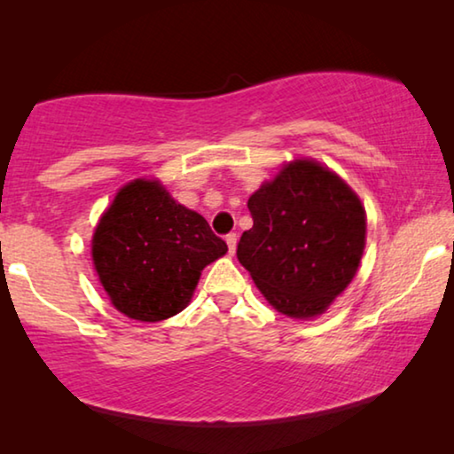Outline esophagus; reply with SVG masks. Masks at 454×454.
Returning a JSON list of instances; mask_svg holds the SVG:
<instances>
[{
	"label": "esophagus",
	"mask_w": 454,
	"mask_h": 454,
	"mask_svg": "<svg viewBox=\"0 0 454 454\" xmlns=\"http://www.w3.org/2000/svg\"><path fill=\"white\" fill-rule=\"evenodd\" d=\"M225 241H227V247H229V254H235V247H238V235L235 233H229L227 238H225Z\"/></svg>",
	"instance_id": "esophagus-1"
}]
</instances>
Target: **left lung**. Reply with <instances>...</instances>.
<instances>
[{
	"mask_svg": "<svg viewBox=\"0 0 454 454\" xmlns=\"http://www.w3.org/2000/svg\"><path fill=\"white\" fill-rule=\"evenodd\" d=\"M254 225L238 260L277 312H326L356 277L365 247V210L356 192L309 159L285 165L247 200Z\"/></svg>",
	"mask_w": 454,
	"mask_h": 454,
	"instance_id": "obj_1",
	"label": "left lung"
}]
</instances>
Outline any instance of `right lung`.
Returning a JSON list of instances; mask_svg holds the SVG:
<instances>
[{
    "mask_svg": "<svg viewBox=\"0 0 454 454\" xmlns=\"http://www.w3.org/2000/svg\"><path fill=\"white\" fill-rule=\"evenodd\" d=\"M225 252L207 219L154 179L123 185L92 235L98 281L121 314L140 322L182 312L204 266Z\"/></svg>",
    "mask_w": 454,
    "mask_h": 454,
    "instance_id": "add662e5",
    "label": "right lung"
}]
</instances>
